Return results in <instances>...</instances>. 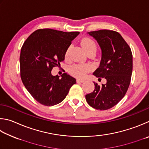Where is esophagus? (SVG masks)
<instances>
[{
	"label": "esophagus",
	"mask_w": 149,
	"mask_h": 149,
	"mask_svg": "<svg viewBox=\"0 0 149 149\" xmlns=\"http://www.w3.org/2000/svg\"><path fill=\"white\" fill-rule=\"evenodd\" d=\"M84 82V80L79 79H77V83H82V82Z\"/></svg>",
	"instance_id": "1"
}]
</instances>
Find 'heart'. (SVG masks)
Masks as SVG:
<instances>
[{
    "label": "heart",
    "mask_w": 149,
    "mask_h": 149,
    "mask_svg": "<svg viewBox=\"0 0 149 149\" xmlns=\"http://www.w3.org/2000/svg\"><path fill=\"white\" fill-rule=\"evenodd\" d=\"M81 44L84 48L86 53H95L97 51V44L93 39L90 38L86 37L81 40ZM70 46H69L66 49L65 52V58L67 59L69 57V54L70 51ZM92 67L90 65L86 64H74L72 65L69 69V72L72 76L78 78H84L88 72H89Z\"/></svg>",
    "instance_id": "obj_1"
}]
</instances>
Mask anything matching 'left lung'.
<instances>
[{"mask_svg":"<svg viewBox=\"0 0 149 149\" xmlns=\"http://www.w3.org/2000/svg\"><path fill=\"white\" fill-rule=\"evenodd\" d=\"M97 41L102 52L100 65L93 75L107 80L105 84L93 82L95 89L86 95L89 105L97 110L113 107L124 97L131 81L133 57L130 46L120 34L103 29L88 33Z\"/></svg>","mask_w":149,"mask_h":149,"instance_id":"left-lung-1","label":"left lung"}]
</instances>
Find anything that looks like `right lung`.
<instances>
[{
  "mask_svg": "<svg viewBox=\"0 0 149 149\" xmlns=\"http://www.w3.org/2000/svg\"><path fill=\"white\" fill-rule=\"evenodd\" d=\"M79 33L41 29L23 43L19 57L21 79L30 94L42 105L61 103L76 83V79L67 73L59 78L51 71L65 59V50Z\"/></svg>",
  "mask_w": 149,
  "mask_h": 149,
  "instance_id": "right-lung-1",
  "label": "right lung"
}]
</instances>
